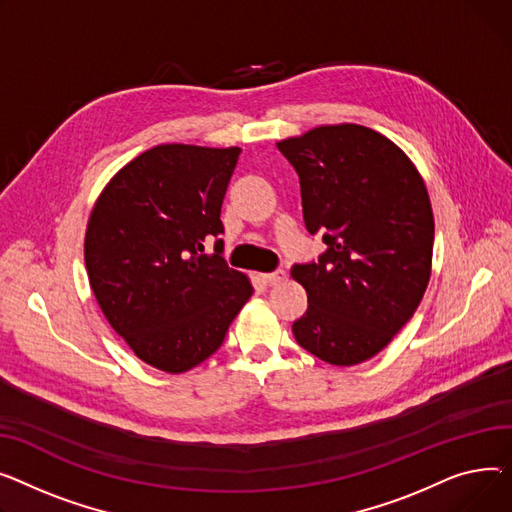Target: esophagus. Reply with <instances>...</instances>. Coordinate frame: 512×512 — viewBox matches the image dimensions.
<instances>
[{
	"label": "esophagus",
	"instance_id": "34e87169",
	"mask_svg": "<svg viewBox=\"0 0 512 512\" xmlns=\"http://www.w3.org/2000/svg\"><path fill=\"white\" fill-rule=\"evenodd\" d=\"M260 277H262V281L266 285H279V283H283L287 279V273H285V270H275V273H264Z\"/></svg>",
	"mask_w": 512,
	"mask_h": 512
}]
</instances>
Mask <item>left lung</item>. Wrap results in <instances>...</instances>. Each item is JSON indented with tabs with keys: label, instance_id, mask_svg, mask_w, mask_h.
Here are the masks:
<instances>
[{
	"label": "left lung",
	"instance_id": "8db88e82",
	"mask_svg": "<svg viewBox=\"0 0 512 512\" xmlns=\"http://www.w3.org/2000/svg\"><path fill=\"white\" fill-rule=\"evenodd\" d=\"M277 146L299 175L308 231H324L326 244L318 262L291 268L308 293L295 341L326 364H362L426 293L434 248L426 184L393 140L366 126H320Z\"/></svg>",
	"mask_w": 512,
	"mask_h": 512
}]
</instances>
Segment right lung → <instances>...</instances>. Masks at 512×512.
Segmentation results:
<instances>
[{
    "mask_svg": "<svg viewBox=\"0 0 512 512\" xmlns=\"http://www.w3.org/2000/svg\"><path fill=\"white\" fill-rule=\"evenodd\" d=\"M242 148L159 144L119 169L84 237L86 273L115 333L144 364L182 374L213 355L252 297L244 273L204 254Z\"/></svg>",
    "mask_w": 512,
    "mask_h": 512,
    "instance_id": "obj_1",
    "label": "right lung"
}]
</instances>
